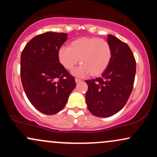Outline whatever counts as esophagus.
I'll use <instances>...</instances> for the list:
<instances>
[{"mask_svg": "<svg viewBox=\"0 0 157 157\" xmlns=\"http://www.w3.org/2000/svg\"><path fill=\"white\" fill-rule=\"evenodd\" d=\"M81 80L80 79H78V78H75V82H76V83H79V82H81Z\"/></svg>", "mask_w": 157, "mask_h": 157, "instance_id": "34e87169", "label": "esophagus"}]
</instances>
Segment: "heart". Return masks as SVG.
<instances>
[{
    "label": "heart",
    "mask_w": 157,
    "mask_h": 157,
    "mask_svg": "<svg viewBox=\"0 0 157 157\" xmlns=\"http://www.w3.org/2000/svg\"><path fill=\"white\" fill-rule=\"evenodd\" d=\"M59 62L66 70H71L80 63L81 66L73 71L77 76L90 75L99 77L106 71L112 59V50L105 40L95 37H82L74 40L68 48L57 52Z\"/></svg>",
    "instance_id": "heart-1"
}]
</instances>
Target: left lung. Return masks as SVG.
Here are the masks:
<instances>
[{
	"label": "left lung",
	"mask_w": 157,
	"mask_h": 157,
	"mask_svg": "<svg viewBox=\"0 0 157 157\" xmlns=\"http://www.w3.org/2000/svg\"><path fill=\"white\" fill-rule=\"evenodd\" d=\"M112 59L101 77L86 80L88 109L98 117H109L121 110L130 97L136 74V61L131 48L115 36L108 35Z\"/></svg>",
	"instance_id": "1"
}]
</instances>
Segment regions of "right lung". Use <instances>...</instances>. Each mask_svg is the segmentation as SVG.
Segmentation results:
<instances>
[{
	"mask_svg": "<svg viewBox=\"0 0 157 157\" xmlns=\"http://www.w3.org/2000/svg\"><path fill=\"white\" fill-rule=\"evenodd\" d=\"M67 36L52 32L40 34L33 37L21 53L23 89L32 105L45 114H55L63 109L76 86L75 77L57 58V52Z\"/></svg>",
	"mask_w": 157,
	"mask_h": 157,
	"instance_id": "right-lung-1",
	"label": "right lung"
}]
</instances>
